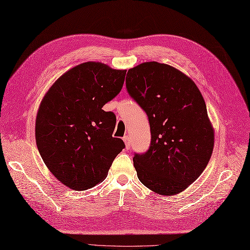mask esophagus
Listing matches in <instances>:
<instances>
[{"mask_svg":"<svg viewBox=\"0 0 250 250\" xmlns=\"http://www.w3.org/2000/svg\"><path fill=\"white\" fill-rule=\"evenodd\" d=\"M124 142H125V148L126 149H130V146H131V139H130V137L127 136V135H125L124 137Z\"/></svg>","mask_w":250,"mask_h":250,"instance_id":"34e87169","label":"esophagus"}]
</instances>
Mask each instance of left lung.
<instances>
[{
    "instance_id": "1",
    "label": "left lung",
    "mask_w": 250,
    "mask_h": 250,
    "mask_svg": "<svg viewBox=\"0 0 250 250\" xmlns=\"http://www.w3.org/2000/svg\"><path fill=\"white\" fill-rule=\"evenodd\" d=\"M125 84L150 123V148L133 158L138 180L161 195L181 193L213 151L214 130L200 89L181 70L155 61L130 68Z\"/></svg>"
}]
</instances>
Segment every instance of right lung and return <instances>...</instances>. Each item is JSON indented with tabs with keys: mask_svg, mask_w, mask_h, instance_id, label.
I'll use <instances>...</instances> for the list:
<instances>
[{
	"mask_svg": "<svg viewBox=\"0 0 250 250\" xmlns=\"http://www.w3.org/2000/svg\"><path fill=\"white\" fill-rule=\"evenodd\" d=\"M125 73L101 62L81 63L59 77L43 97L36 143L44 164L64 186L93 188L125 148L112 136L116 116L102 106L119 94Z\"/></svg>",
	"mask_w": 250,
	"mask_h": 250,
	"instance_id": "1",
	"label": "right lung"
}]
</instances>
